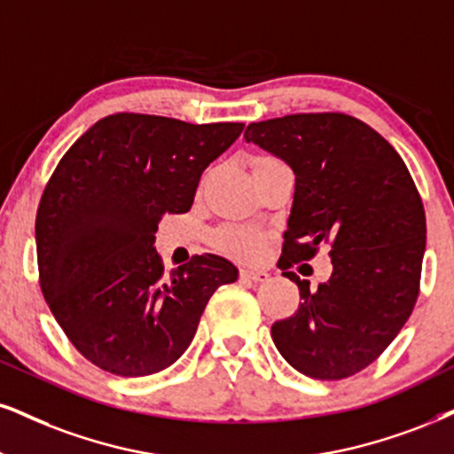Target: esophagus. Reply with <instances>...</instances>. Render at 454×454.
Returning a JSON list of instances; mask_svg holds the SVG:
<instances>
[{
  "mask_svg": "<svg viewBox=\"0 0 454 454\" xmlns=\"http://www.w3.org/2000/svg\"><path fill=\"white\" fill-rule=\"evenodd\" d=\"M239 276L244 279H253V282H265V279L270 278V273L262 270H242L239 271Z\"/></svg>",
  "mask_w": 454,
  "mask_h": 454,
  "instance_id": "obj_1",
  "label": "esophagus"
}]
</instances>
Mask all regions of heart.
<instances>
[{
    "label": "heart",
    "instance_id": "heart-1",
    "mask_svg": "<svg viewBox=\"0 0 454 454\" xmlns=\"http://www.w3.org/2000/svg\"><path fill=\"white\" fill-rule=\"evenodd\" d=\"M276 164H282V161L273 158V155H259V158L254 160V168ZM262 242H265V239H262V233L250 227H227L225 231L221 233L223 248L229 250L231 254L239 256V259H254V256H259L262 250Z\"/></svg>",
    "mask_w": 454,
    "mask_h": 454
}]
</instances>
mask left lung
<instances>
[{
	"mask_svg": "<svg viewBox=\"0 0 454 454\" xmlns=\"http://www.w3.org/2000/svg\"><path fill=\"white\" fill-rule=\"evenodd\" d=\"M244 138L282 158L296 176L278 267L303 303L273 324V343L307 377H351L387 349L415 309L427 231L417 184L381 134L345 114L256 121ZM322 243L333 276L309 291L287 270Z\"/></svg>",
	"mask_w": 454,
	"mask_h": 454,
	"instance_id": "8db88e82",
	"label": "left lung"
}]
</instances>
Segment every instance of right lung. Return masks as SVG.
<instances>
[{
	"label": "right lung",
	"mask_w": 454,
	"mask_h": 454,
	"mask_svg": "<svg viewBox=\"0 0 454 454\" xmlns=\"http://www.w3.org/2000/svg\"><path fill=\"white\" fill-rule=\"evenodd\" d=\"M244 124L114 114L71 145L35 218L39 286L80 354L117 377H145L184 354L215 290L238 279L216 254L166 273L153 248L164 215L192 208L201 172Z\"/></svg>",
	"instance_id": "obj_1"
}]
</instances>
